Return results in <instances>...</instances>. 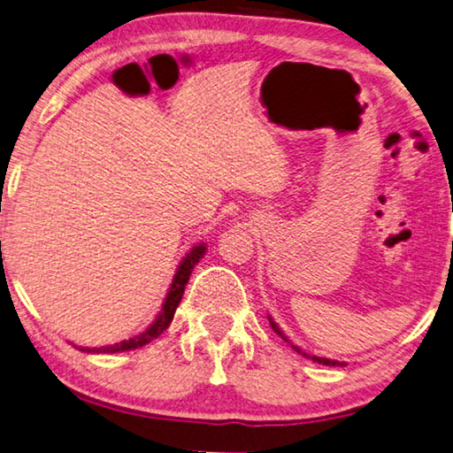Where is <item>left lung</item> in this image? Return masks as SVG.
Returning a JSON list of instances; mask_svg holds the SVG:
<instances>
[{"label": "left lung", "instance_id": "obj_1", "mask_svg": "<svg viewBox=\"0 0 453 453\" xmlns=\"http://www.w3.org/2000/svg\"><path fill=\"white\" fill-rule=\"evenodd\" d=\"M270 326H272V328H274V330H276V333H278L280 336H282V339H284V341H288V339H286V336L282 334V330H280V328L276 326V322H274V320H272V319H270ZM288 342H290V341H288ZM290 344H292V342H290ZM292 349H294V350H296V353H300V355H304V357H308V358H312V361H314V363H320V365H328V367H344V363H339V361H333V358H325V357H317V355H306V353H304V350H300L298 347H294V344H292Z\"/></svg>", "mask_w": 453, "mask_h": 453}]
</instances>
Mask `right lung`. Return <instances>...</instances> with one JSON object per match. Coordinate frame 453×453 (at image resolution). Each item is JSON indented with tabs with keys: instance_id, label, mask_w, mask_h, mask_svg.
<instances>
[{
	"instance_id": "right-lung-1",
	"label": "right lung",
	"mask_w": 453,
	"mask_h": 453,
	"mask_svg": "<svg viewBox=\"0 0 453 453\" xmlns=\"http://www.w3.org/2000/svg\"><path fill=\"white\" fill-rule=\"evenodd\" d=\"M205 250H207L205 243H199V246L191 248V252L183 257L181 264H179V268H177V274L173 278V284H171V288L167 292V298H165L159 317H157V320L145 330V333H139L136 336H133V339H127V341L109 344V347H98V349H84V347H81V350H86V353H98V355L123 353V350L139 349V347H142V344H149L150 341L157 339V336H159L163 330H167V326L171 325V320H173V314L177 311L179 303H181L185 286H188V280H189L191 272H193V265H196L201 260V257H203Z\"/></svg>"
}]
</instances>
